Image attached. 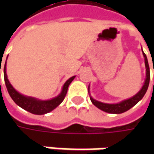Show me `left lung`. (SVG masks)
Wrapping results in <instances>:
<instances>
[{
  "mask_svg": "<svg viewBox=\"0 0 154 154\" xmlns=\"http://www.w3.org/2000/svg\"><path fill=\"white\" fill-rule=\"evenodd\" d=\"M143 52V55L144 57V63H145L146 67V79L144 82L143 86L141 88V90L139 91L138 93L134 95L131 98H129L127 100H122L121 102L117 104H107L100 102L98 100H96L90 96V99L94 106H96L97 108H99L100 110H103L105 112L110 114H121L125 112L127 110H129L130 108H132L134 106H135L136 104L139 102V100L142 99L143 96L145 95L146 91L148 90V87L149 85V81H150V71H149V63H148V58L146 57V54ZM154 72V70H153ZM88 92H89V87H88Z\"/></svg>",
  "mask_w": 154,
  "mask_h": 154,
  "instance_id": "left-lung-1",
  "label": "left lung"
}]
</instances>
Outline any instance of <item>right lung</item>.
I'll use <instances>...</instances> for the list:
<instances>
[{
    "label": "right lung",
    "instance_id": "add662e5",
    "mask_svg": "<svg viewBox=\"0 0 154 154\" xmlns=\"http://www.w3.org/2000/svg\"><path fill=\"white\" fill-rule=\"evenodd\" d=\"M74 78H75V76L70 77L64 83L62 91L57 97H54L51 100H42L34 98V97H26V96H24L22 94L19 93L18 91L12 87L11 84L10 83L8 78H7V75H6V62H5V66H4L5 83L9 94L12 98V100H14L15 103L16 105H18L19 106H20L24 110H27V111L32 114H35V115H44V114L50 112L53 110H54L56 107L58 106L63 102V100H64L65 96H66V94L67 92V88L69 87L71 82L73 81Z\"/></svg>",
    "mask_w": 154,
    "mask_h": 154
}]
</instances>
